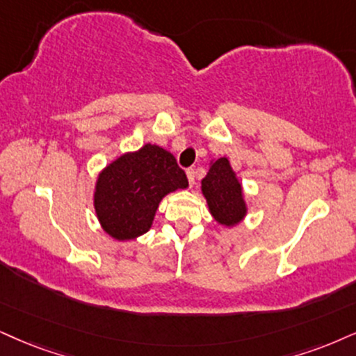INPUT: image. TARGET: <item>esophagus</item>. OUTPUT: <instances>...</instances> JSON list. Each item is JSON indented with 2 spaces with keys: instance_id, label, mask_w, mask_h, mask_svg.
Listing matches in <instances>:
<instances>
[{
  "instance_id": "1",
  "label": "esophagus",
  "mask_w": 356,
  "mask_h": 356,
  "mask_svg": "<svg viewBox=\"0 0 356 356\" xmlns=\"http://www.w3.org/2000/svg\"><path fill=\"white\" fill-rule=\"evenodd\" d=\"M186 177H188V181H190V186L195 185V170L193 168L186 170Z\"/></svg>"
}]
</instances>
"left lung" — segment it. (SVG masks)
<instances>
[{"label":"left lung","mask_w":356,"mask_h":356,"mask_svg":"<svg viewBox=\"0 0 356 356\" xmlns=\"http://www.w3.org/2000/svg\"><path fill=\"white\" fill-rule=\"evenodd\" d=\"M201 191L209 213L219 225L227 227L239 225L248 213L243 185L226 156L211 161L208 175L201 181Z\"/></svg>","instance_id":"obj_1"}]
</instances>
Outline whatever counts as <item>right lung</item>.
Segmentation results:
<instances>
[{
  "mask_svg": "<svg viewBox=\"0 0 356 356\" xmlns=\"http://www.w3.org/2000/svg\"><path fill=\"white\" fill-rule=\"evenodd\" d=\"M185 188L188 178L175 156L147 143L100 171L94 191L95 214L113 239H135L152 227L160 201Z\"/></svg>",
  "mask_w": 356,
  "mask_h": 356,
  "instance_id": "1",
  "label": "right lung"
}]
</instances>
